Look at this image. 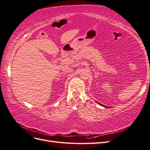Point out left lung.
<instances>
[{
	"mask_svg": "<svg viewBox=\"0 0 150 150\" xmlns=\"http://www.w3.org/2000/svg\"><path fill=\"white\" fill-rule=\"evenodd\" d=\"M98 103L99 104H100V105H101V106H104V107H105V108L106 107V108H107V106H104V105H103V104H100V103Z\"/></svg>",
	"mask_w": 150,
	"mask_h": 150,
	"instance_id": "left-lung-1",
	"label": "left lung"
}]
</instances>
